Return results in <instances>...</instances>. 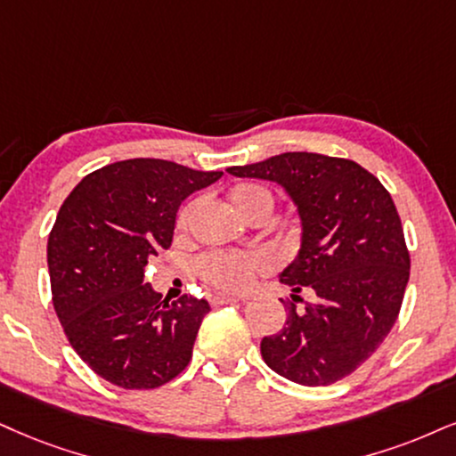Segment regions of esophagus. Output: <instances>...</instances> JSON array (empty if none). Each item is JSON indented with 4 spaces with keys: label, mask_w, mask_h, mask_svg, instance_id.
Listing matches in <instances>:
<instances>
[{
    "label": "esophagus",
    "mask_w": 456,
    "mask_h": 456,
    "mask_svg": "<svg viewBox=\"0 0 456 456\" xmlns=\"http://www.w3.org/2000/svg\"><path fill=\"white\" fill-rule=\"evenodd\" d=\"M209 302L211 306H224V305H232V302H239V297L228 296V294H211Z\"/></svg>",
    "instance_id": "34e87169"
}]
</instances>
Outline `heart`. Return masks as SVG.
<instances>
[{
  "label": "heart",
  "mask_w": 456,
  "mask_h": 456,
  "mask_svg": "<svg viewBox=\"0 0 456 456\" xmlns=\"http://www.w3.org/2000/svg\"><path fill=\"white\" fill-rule=\"evenodd\" d=\"M230 205L243 219L254 216H271L273 211V194L266 188L256 183H240L230 192ZM192 205H188L179 213L177 228L185 230L192 217ZM268 266L266 257L260 254H234V251H207L196 257L194 271L199 277L211 288L222 291H243L249 288L251 279L256 273Z\"/></svg>",
  "instance_id": "heart-1"
}]
</instances>
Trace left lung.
<instances>
[{
    "label": "left lung",
    "instance_id": "obj_1",
    "mask_svg": "<svg viewBox=\"0 0 456 456\" xmlns=\"http://www.w3.org/2000/svg\"><path fill=\"white\" fill-rule=\"evenodd\" d=\"M228 173L277 182L302 222L300 251L279 274L294 289L291 300H281L288 319L279 334L262 338L264 362L306 387L355 372L395 325L410 277L391 194L357 162L313 151H285ZM302 289H312L311 303L295 296Z\"/></svg>",
    "mask_w": 456,
    "mask_h": 456
}]
</instances>
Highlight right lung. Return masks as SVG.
<instances>
[{
	"label": "right lung",
	"mask_w": 456,
	"mask_h": 456,
	"mask_svg": "<svg viewBox=\"0 0 456 456\" xmlns=\"http://www.w3.org/2000/svg\"><path fill=\"white\" fill-rule=\"evenodd\" d=\"M222 175L171 160H120L88 173L61 205L48 237L53 305L69 345L111 385L156 389L192 359L209 302H160L143 268L171 247L182 200Z\"/></svg>",
	"instance_id": "add662e5"
}]
</instances>
